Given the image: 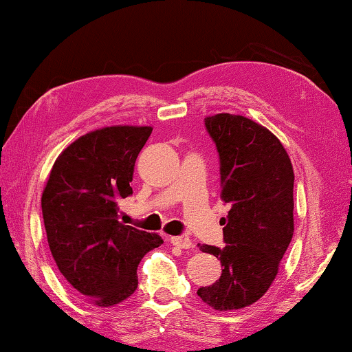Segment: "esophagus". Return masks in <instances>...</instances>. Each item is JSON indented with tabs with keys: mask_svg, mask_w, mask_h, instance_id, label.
Instances as JSON below:
<instances>
[{
	"mask_svg": "<svg viewBox=\"0 0 352 352\" xmlns=\"http://www.w3.org/2000/svg\"><path fill=\"white\" fill-rule=\"evenodd\" d=\"M170 242L173 245H176V247L184 248V250H189L192 247L190 239L187 237V235H175V237H170Z\"/></svg>",
	"mask_w": 352,
	"mask_h": 352,
	"instance_id": "1",
	"label": "esophagus"
}]
</instances>
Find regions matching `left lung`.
Masks as SVG:
<instances>
[{
  "mask_svg": "<svg viewBox=\"0 0 352 352\" xmlns=\"http://www.w3.org/2000/svg\"><path fill=\"white\" fill-rule=\"evenodd\" d=\"M205 126L219 153V197L229 213L224 247L200 245L221 259L223 272L197 295L216 311L242 309L267 292L292 242L295 175L282 142L253 120L218 113Z\"/></svg>",
  "mask_w": 352,
  "mask_h": 352,
  "instance_id": "1",
  "label": "left lung"
}]
</instances>
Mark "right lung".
<instances>
[{"label":"right lung","instance_id":"add662e5","mask_svg":"<svg viewBox=\"0 0 352 352\" xmlns=\"http://www.w3.org/2000/svg\"><path fill=\"white\" fill-rule=\"evenodd\" d=\"M152 126H107L72 142L57 157L41 195L43 221L62 276L96 306L109 307L138 288L144 254L158 234L118 221V204L133 194L136 158Z\"/></svg>","mask_w":352,"mask_h":352}]
</instances>
